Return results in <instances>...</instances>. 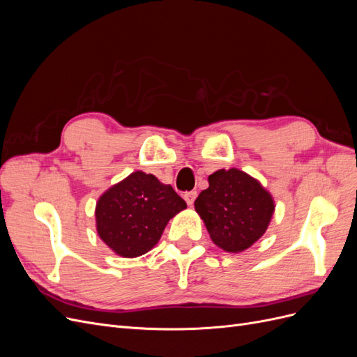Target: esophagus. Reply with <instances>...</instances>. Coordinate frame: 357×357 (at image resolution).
<instances>
[{"label":"esophagus","instance_id":"1","mask_svg":"<svg viewBox=\"0 0 357 357\" xmlns=\"http://www.w3.org/2000/svg\"><path fill=\"white\" fill-rule=\"evenodd\" d=\"M195 199H197V192L195 190H190V192H186L185 193V201L188 202V205H193V202H195Z\"/></svg>","mask_w":357,"mask_h":357}]
</instances>
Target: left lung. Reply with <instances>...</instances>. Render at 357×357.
Masks as SVG:
<instances>
[{
	"label": "left lung",
	"mask_w": 357,
	"mask_h": 357,
	"mask_svg": "<svg viewBox=\"0 0 357 357\" xmlns=\"http://www.w3.org/2000/svg\"><path fill=\"white\" fill-rule=\"evenodd\" d=\"M195 210L211 240L226 252H243L265 234L274 213L271 195L245 172L219 169L208 177Z\"/></svg>",
	"instance_id": "obj_1"
}]
</instances>
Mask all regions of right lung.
Segmentation results:
<instances>
[{"instance_id":"right-lung-1","label":"right lung","mask_w":357,"mask_h":357,"mask_svg":"<svg viewBox=\"0 0 357 357\" xmlns=\"http://www.w3.org/2000/svg\"><path fill=\"white\" fill-rule=\"evenodd\" d=\"M185 208V199L169 185L137 171L98 199L96 231L114 253L137 257L159 241L168 220Z\"/></svg>"}]
</instances>
